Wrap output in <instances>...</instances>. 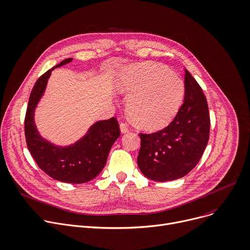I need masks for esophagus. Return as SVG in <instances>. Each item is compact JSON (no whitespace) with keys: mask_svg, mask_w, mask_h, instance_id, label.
Here are the masks:
<instances>
[{"mask_svg":"<svg viewBox=\"0 0 250 250\" xmlns=\"http://www.w3.org/2000/svg\"><path fill=\"white\" fill-rule=\"evenodd\" d=\"M120 127H121V131L123 132V134H125V132L128 131V126H127V125L125 124V123H121Z\"/></svg>","mask_w":250,"mask_h":250,"instance_id":"obj_1","label":"esophagus"}]
</instances>
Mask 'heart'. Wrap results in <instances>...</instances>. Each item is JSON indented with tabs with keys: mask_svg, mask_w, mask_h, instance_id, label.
Segmentation results:
<instances>
[{
	"mask_svg": "<svg viewBox=\"0 0 250 250\" xmlns=\"http://www.w3.org/2000/svg\"><path fill=\"white\" fill-rule=\"evenodd\" d=\"M116 88L130 95L127 111L146 128H161L177 115L185 95V84L175 73L156 62H145L125 70Z\"/></svg>",
	"mask_w": 250,
	"mask_h": 250,
	"instance_id": "b5f03b06",
	"label": "heart"
}]
</instances>
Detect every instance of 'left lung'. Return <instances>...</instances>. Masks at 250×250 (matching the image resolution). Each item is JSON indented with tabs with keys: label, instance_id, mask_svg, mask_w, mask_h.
Returning <instances> with one entry per match:
<instances>
[{
	"label": "left lung",
	"instance_id": "8db88e82",
	"mask_svg": "<svg viewBox=\"0 0 250 250\" xmlns=\"http://www.w3.org/2000/svg\"><path fill=\"white\" fill-rule=\"evenodd\" d=\"M210 115L202 88L185 69L184 104L173 122L153 134H140L138 166L148 179L173 181L186 176L208 144Z\"/></svg>",
	"mask_w": 250,
	"mask_h": 250
}]
</instances>
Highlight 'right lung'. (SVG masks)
<instances>
[{
    "mask_svg": "<svg viewBox=\"0 0 250 250\" xmlns=\"http://www.w3.org/2000/svg\"><path fill=\"white\" fill-rule=\"evenodd\" d=\"M70 61L72 58L64 59L36 81L26 111L25 137L32 157L48 176L64 183L82 184L103 171L113 143L121 136V130L118 120L111 118L96 122L84 137L70 146H55L40 136L34 122L35 108L45 91L51 71Z\"/></svg>",
    "mask_w": 250,
    "mask_h": 250,
    "instance_id": "right-lung-1",
    "label": "right lung"
}]
</instances>
